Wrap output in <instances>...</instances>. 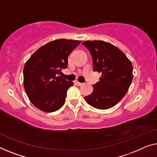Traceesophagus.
<instances>
[{
    "label": "esophagus",
    "instance_id": "obj_1",
    "mask_svg": "<svg viewBox=\"0 0 157 157\" xmlns=\"http://www.w3.org/2000/svg\"><path fill=\"white\" fill-rule=\"evenodd\" d=\"M75 83H76L77 85H78V86H81V85H83V83L79 82H78V81H76V82H75Z\"/></svg>",
    "mask_w": 157,
    "mask_h": 157
}]
</instances>
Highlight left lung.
Listing matches in <instances>:
<instances>
[{"mask_svg":"<svg viewBox=\"0 0 157 157\" xmlns=\"http://www.w3.org/2000/svg\"><path fill=\"white\" fill-rule=\"evenodd\" d=\"M82 45L91 54L94 71L101 73L100 81L92 85L93 92L85 97V101L97 109H109L129 90L133 79L132 64L119 48L107 42L88 40Z\"/></svg>","mask_w":157,"mask_h":157,"instance_id":"left-lung-1","label":"left lung"}]
</instances>
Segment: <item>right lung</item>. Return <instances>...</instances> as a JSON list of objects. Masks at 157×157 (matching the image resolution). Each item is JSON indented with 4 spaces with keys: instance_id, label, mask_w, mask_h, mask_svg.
<instances>
[{
    "instance_id": "add662e5",
    "label": "right lung",
    "mask_w": 157,
    "mask_h": 157,
    "mask_svg": "<svg viewBox=\"0 0 157 157\" xmlns=\"http://www.w3.org/2000/svg\"><path fill=\"white\" fill-rule=\"evenodd\" d=\"M80 40L59 39L36 50L26 62L23 69L25 92L35 107L46 112L58 110L65 102L72 81L58 76L67 67V57Z\"/></svg>"
}]
</instances>
